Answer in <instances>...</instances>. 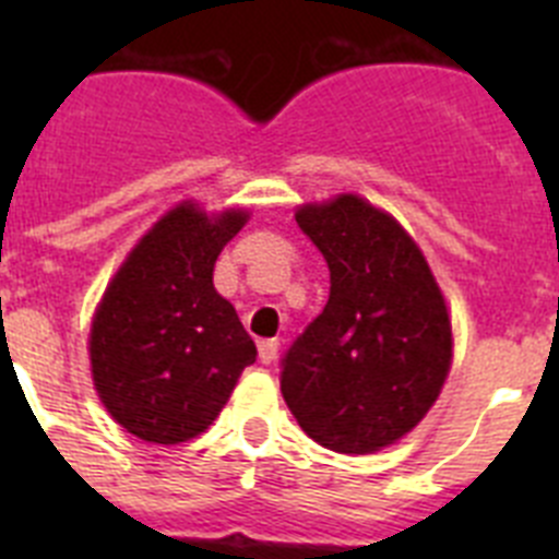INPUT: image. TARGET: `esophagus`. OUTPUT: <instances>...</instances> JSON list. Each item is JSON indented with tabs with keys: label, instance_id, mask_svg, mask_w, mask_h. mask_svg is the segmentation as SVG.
<instances>
[{
	"label": "esophagus",
	"instance_id": "obj_1",
	"mask_svg": "<svg viewBox=\"0 0 559 559\" xmlns=\"http://www.w3.org/2000/svg\"><path fill=\"white\" fill-rule=\"evenodd\" d=\"M257 353H260V360H263V364H271V360L276 358V353H280V341L263 338L257 344Z\"/></svg>",
	"mask_w": 559,
	"mask_h": 559
}]
</instances>
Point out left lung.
<instances>
[{
    "instance_id": "left-lung-1",
    "label": "left lung",
    "mask_w": 559,
    "mask_h": 559,
    "mask_svg": "<svg viewBox=\"0 0 559 559\" xmlns=\"http://www.w3.org/2000/svg\"><path fill=\"white\" fill-rule=\"evenodd\" d=\"M296 224L330 269L328 305L283 355L280 389L319 445L372 453L406 437L451 369V319L423 251L358 195Z\"/></svg>"
}]
</instances>
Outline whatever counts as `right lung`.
I'll return each instance as SVG.
<instances>
[{
  "label": "right lung",
  "instance_id": "1",
  "mask_svg": "<svg viewBox=\"0 0 559 559\" xmlns=\"http://www.w3.org/2000/svg\"><path fill=\"white\" fill-rule=\"evenodd\" d=\"M246 212H167L114 276L92 324V374L103 406L133 437L176 445L218 417L257 347L212 285Z\"/></svg>",
  "mask_w": 559,
  "mask_h": 559
}]
</instances>
